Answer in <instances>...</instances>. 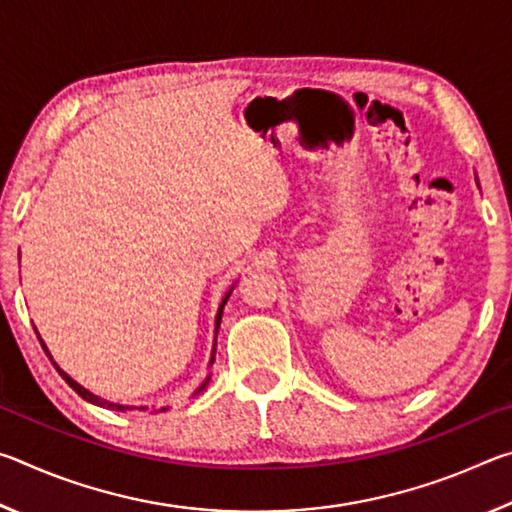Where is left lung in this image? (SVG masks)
I'll return each mask as SVG.
<instances>
[{"label":"left lung","mask_w":512,"mask_h":512,"mask_svg":"<svg viewBox=\"0 0 512 512\" xmlns=\"http://www.w3.org/2000/svg\"><path fill=\"white\" fill-rule=\"evenodd\" d=\"M476 185H479V178H476Z\"/></svg>","instance_id":"8db88e82"}]
</instances>
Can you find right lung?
I'll return each mask as SVG.
<instances>
[{"mask_svg":"<svg viewBox=\"0 0 512 512\" xmlns=\"http://www.w3.org/2000/svg\"><path fill=\"white\" fill-rule=\"evenodd\" d=\"M232 289H235V284H232V287H230V291H228V293H225V298L221 300V305H219V311H216V320H214V345H216V334H219V327H221V316H223V307H225V302H228V298H230V293H232ZM36 334H38V329H36ZM38 339H40V334H38ZM40 343H42V350H45V352H47V357L51 359V363H54V368L58 370V375H60V377H63V379L67 381V384H69V386H72V388H74V391H76V393H79V395L83 397V400H88V402H92V404H97V406H103V409H110V411H133V409H140V411H146V409H149V406H128V404H117V402H108V400H103V397H99V395H94V393H90V391H88V388H83V386L79 384V381H74L72 377H69V375H67V372H65L63 368H60V366H58V363L54 361V357H51V352L47 350V345H45V341H42V339H40ZM214 354H216V348H212L210 366H212V363H214ZM210 377H212V375H207V377H205V381H203V384H201V386H198V388H196V393H194V395H198V393H201V391H205V386H207V381H210ZM167 409H169V406H162V409H160V411H167ZM153 413H158V411H153Z\"/></svg>","mask_w":512,"mask_h":512,"instance_id":"right-lung-1","label":"right lung"}]
</instances>
